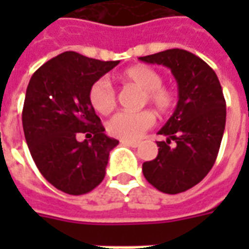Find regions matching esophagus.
Here are the masks:
<instances>
[{
  "instance_id": "esophagus-1",
  "label": "esophagus",
  "mask_w": 249,
  "mask_h": 249,
  "mask_svg": "<svg viewBox=\"0 0 249 249\" xmlns=\"http://www.w3.org/2000/svg\"><path fill=\"white\" fill-rule=\"evenodd\" d=\"M121 142L124 144V145L132 146V148H137V146L140 145V142L139 141H130V140H121Z\"/></svg>"
}]
</instances>
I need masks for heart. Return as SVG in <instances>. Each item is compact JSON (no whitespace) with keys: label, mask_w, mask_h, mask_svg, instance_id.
I'll return each mask as SVG.
<instances>
[{"label":"heart","mask_w":249,"mask_h":249,"mask_svg":"<svg viewBox=\"0 0 249 249\" xmlns=\"http://www.w3.org/2000/svg\"><path fill=\"white\" fill-rule=\"evenodd\" d=\"M120 80L144 90V103L151 104L159 114L171 112L175 105V92L162 85L161 73L151 66L144 64L130 66L120 74ZM88 97L92 108L100 114H109L116 107V93L107 78H98L93 82ZM153 125L155 114L148 109L140 112H119L109 120L108 132L119 139L137 140Z\"/></svg>","instance_id":"b5f03b06"}]
</instances>
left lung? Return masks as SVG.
Instances as JSON below:
<instances>
[{
  "instance_id": "1",
  "label": "left lung",
  "mask_w": 249,
  "mask_h": 249,
  "mask_svg": "<svg viewBox=\"0 0 249 249\" xmlns=\"http://www.w3.org/2000/svg\"><path fill=\"white\" fill-rule=\"evenodd\" d=\"M141 61L171 69L178 85V101L159 135V155L142 164L146 181L160 192L176 195L203 180L213 167L225 128V98L214 71L184 49H168Z\"/></svg>"
}]
</instances>
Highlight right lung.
<instances>
[{
	"label": "right lung",
	"instance_id": "1",
	"mask_svg": "<svg viewBox=\"0 0 249 249\" xmlns=\"http://www.w3.org/2000/svg\"><path fill=\"white\" fill-rule=\"evenodd\" d=\"M119 62L64 52L30 78L22 109L26 144L41 175L68 195H85L97 187L105 178L109 152L119 144L104 133L88 97L93 82ZM80 133L87 141L76 140Z\"/></svg>",
	"mask_w": 249,
	"mask_h": 249
}]
</instances>
